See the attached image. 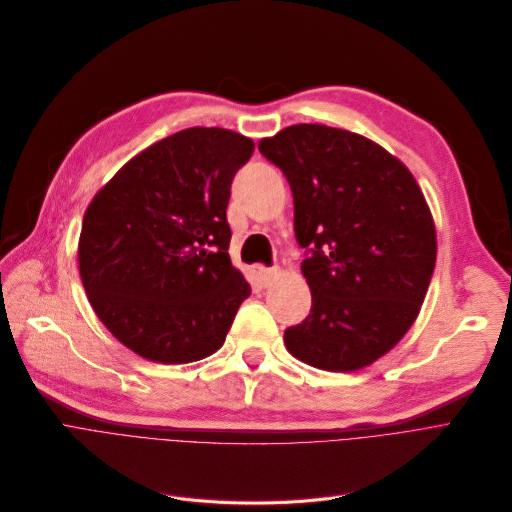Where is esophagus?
<instances>
[{
  "mask_svg": "<svg viewBox=\"0 0 512 512\" xmlns=\"http://www.w3.org/2000/svg\"><path fill=\"white\" fill-rule=\"evenodd\" d=\"M278 274H280V267H276V265L274 267H265V265L257 267V278H259L261 286H269Z\"/></svg>",
  "mask_w": 512,
  "mask_h": 512,
  "instance_id": "34e87169",
  "label": "esophagus"
}]
</instances>
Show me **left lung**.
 Instances as JSON below:
<instances>
[{
    "label": "left lung",
    "instance_id": "1",
    "mask_svg": "<svg viewBox=\"0 0 512 512\" xmlns=\"http://www.w3.org/2000/svg\"><path fill=\"white\" fill-rule=\"evenodd\" d=\"M294 197L311 315L286 329L288 352L315 368L360 370L385 356L420 313L436 228L407 166L364 135L317 123L259 142Z\"/></svg>",
    "mask_w": 512,
    "mask_h": 512
}]
</instances>
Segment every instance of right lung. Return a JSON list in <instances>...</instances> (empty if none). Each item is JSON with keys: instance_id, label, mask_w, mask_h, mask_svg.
Masks as SVG:
<instances>
[{"instance_id": "obj_1", "label": "right lung", "mask_w": 512, "mask_h": 512, "mask_svg": "<svg viewBox=\"0 0 512 512\" xmlns=\"http://www.w3.org/2000/svg\"><path fill=\"white\" fill-rule=\"evenodd\" d=\"M245 135L189 127L133 156L84 214L78 265L94 313L160 364L222 348L251 294L228 255L230 183L253 154Z\"/></svg>"}]
</instances>
